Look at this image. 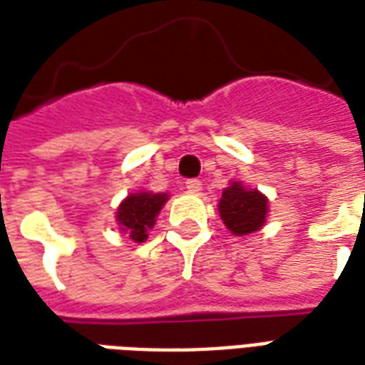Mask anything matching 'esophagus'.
I'll use <instances>...</instances> for the list:
<instances>
[{"mask_svg": "<svg viewBox=\"0 0 365 365\" xmlns=\"http://www.w3.org/2000/svg\"><path fill=\"white\" fill-rule=\"evenodd\" d=\"M185 187H187V191H190V193H199V191H201V187H203V182L193 178V180H187V182H185Z\"/></svg>", "mask_w": 365, "mask_h": 365, "instance_id": "34e87169", "label": "esophagus"}]
</instances>
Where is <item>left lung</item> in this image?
Segmentation results:
<instances>
[{
	"label": "left lung",
	"instance_id": "obj_1",
	"mask_svg": "<svg viewBox=\"0 0 365 365\" xmlns=\"http://www.w3.org/2000/svg\"><path fill=\"white\" fill-rule=\"evenodd\" d=\"M218 209L228 230L236 236H245L259 230L265 222L267 197L257 190H245L242 183H232L222 191Z\"/></svg>",
	"mask_w": 365,
	"mask_h": 365
}]
</instances>
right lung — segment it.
Returning a JSON list of instances; mask_svg holds the SVG:
<instances>
[{
	"instance_id": "right-lung-1",
	"label": "right lung",
	"mask_w": 365,
	"mask_h": 365,
	"mask_svg": "<svg viewBox=\"0 0 365 365\" xmlns=\"http://www.w3.org/2000/svg\"><path fill=\"white\" fill-rule=\"evenodd\" d=\"M166 199L168 195L164 193H148V191L129 195L118 209V222L121 230L128 232L129 237L137 244L145 242Z\"/></svg>"
}]
</instances>
